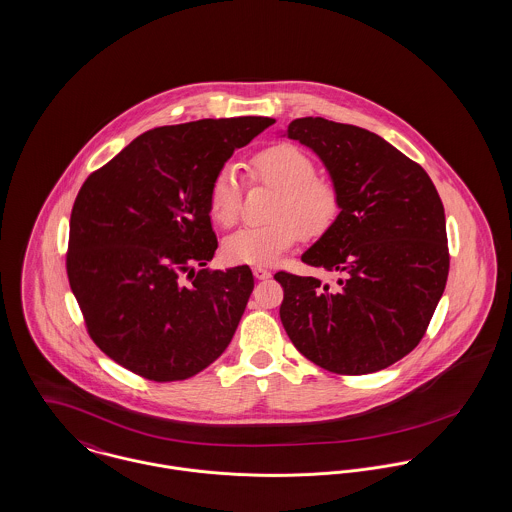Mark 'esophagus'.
<instances>
[{"label": "esophagus", "mask_w": 512, "mask_h": 512, "mask_svg": "<svg viewBox=\"0 0 512 512\" xmlns=\"http://www.w3.org/2000/svg\"><path fill=\"white\" fill-rule=\"evenodd\" d=\"M253 275H255L257 280H267V278H271V271H267L265 267H255Z\"/></svg>", "instance_id": "1"}]
</instances>
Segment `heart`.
Wrapping results in <instances>:
<instances>
[{
	"label": "heart",
	"mask_w": 512,
	"mask_h": 512,
	"mask_svg": "<svg viewBox=\"0 0 512 512\" xmlns=\"http://www.w3.org/2000/svg\"><path fill=\"white\" fill-rule=\"evenodd\" d=\"M249 181L275 189L269 216L263 226H247L224 241V257L236 265L265 267L276 263L300 237L317 239L335 224L341 208L333 181L315 175L314 159L294 144H275L255 154ZM241 206V181L234 165L222 167L208 193V210L216 224L232 228Z\"/></svg>",
	"instance_id": "heart-1"
}]
</instances>
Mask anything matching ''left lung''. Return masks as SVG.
<instances>
[{
  "label": "left lung",
  "instance_id": "1",
  "mask_svg": "<svg viewBox=\"0 0 512 512\" xmlns=\"http://www.w3.org/2000/svg\"><path fill=\"white\" fill-rule=\"evenodd\" d=\"M286 134L314 150L339 191L335 224L302 255L339 278L331 288L278 271L280 321L294 347L329 372L384 370L419 345L444 292L442 200L419 163L370 130L306 117Z\"/></svg>",
  "mask_w": 512,
  "mask_h": 512
}]
</instances>
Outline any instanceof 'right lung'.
Instances as JSON below:
<instances>
[{
	"mask_svg": "<svg viewBox=\"0 0 512 512\" xmlns=\"http://www.w3.org/2000/svg\"><path fill=\"white\" fill-rule=\"evenodd\" d=\"M273 122L204 118L159 126L81 185L70 218L68 280L89 337L126 370L154 382L187 380L230 345L253 273L247 265L204 269L218 247L208 193L237 148Z\"/></svg>",
	"mask_w": 512,
	"mask_h": 512,
	"instance_id": "1",
	"label": "right lung"
}]
</instances>
